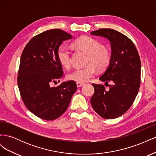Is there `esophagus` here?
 <instances>
[{"label":"esophagus","mask_w":156,"mask_h":156,"mask_svg":"<svg viewBox=\"0 0 156 156\" xmlns=\"http://www.w3.org/2000/svg\"><path fill=\"white\" fill-rule=\"evenodd\" d=\"M84 85V83H79V82L77 83V87H83Z\"/></svg>","instance_id":"obj_1"}]
</instances>
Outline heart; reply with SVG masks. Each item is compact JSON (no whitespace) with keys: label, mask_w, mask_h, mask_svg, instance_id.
Listing matches in <instances>:
<instances>
[{"label":"heart","mask_w":156,"mask_h":156,"mask_svg":"<svg viewBox=\"0 0 156 156\" xmlns=\"http://www.w3.org/2000/svg\"><path fill=\"white\" fill-rule=\"evenodd\" d=\"M73 46L88 54L85 64L87 66L76 68L68 75V79L79 83H84L92 77L96 69L103 71L108 66L111 60L109 51L101 46L100 41L90 36H83L75 40ZM72 52L69 47L62 45L57 51V58L63 67L68 68L71 65Z\"/></svg>","instance_id":"b5f03b06"}]
</instances>
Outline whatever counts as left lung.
Listing matches in <instances>:
<instances>
[{
	"mask_svg": "<svg viewBox=\"0 0 156 156\" xmlns=\"http://www.w3.org/2000/svg\"><path fill=\"white\" fill-rule=\"evenodd\" d=\"M106 37L111 46V60L100 80L114 84L105 90L103 84H92L94 93L90 103L94 110L105 119L122 116L133 104L140 84L141 64L134 44L124 34L111 29H101L91 32Z\"/></svg>",
	"mask_w": 156,
	"mask_h": 156,
	"instance_id": "obj_1",
	"label": "left lung"
}]
</instances>
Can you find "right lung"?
Wrapping results in <instances>:
<instances>
[{
  "label": "right lung",
  "instance_id": "add662e5",
  "mask_svg": "<svg viewBox=\"0 0 156 156\" xmlns=\"http://www.w3.org/2000/svg\"><path fill=\"white\" fill-rule=\"evenodd\" d=\"M72 37L62 30H49L33 37L23 51L17 76L19 90L28 109L41 119L53 120L62 115L77 90L74 81L50 87L52 82L63 77L57 51L62 41Z\"/></svg>",
  "mask_w": 156,
  "mask_h": 156
}]
</instances>
